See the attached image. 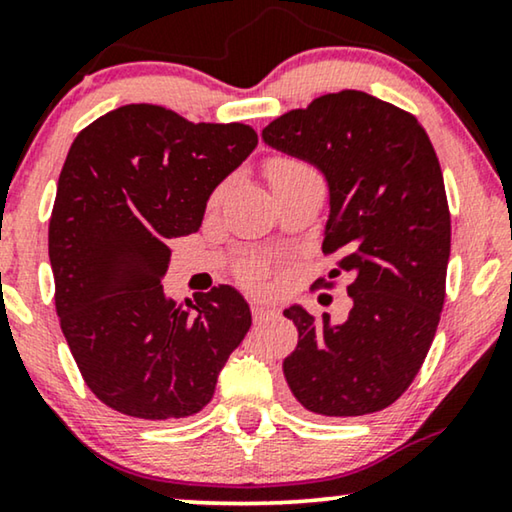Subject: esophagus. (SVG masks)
I'll list each match as a JSON object with an SVG mask.
<instances>
[{
    "mask_svg": "<svg viewBox=\"0 0 512 512\" xmlns=\"http://www.w3.org/2000/svg\"><path fill=\"white\" fill-rule=\"evenodd\" d=\"M250 311H253V320L255 322H262L266 318H271V315L276 313V308L269 306V304H264V301H255V304L250 306Z\"/></svg>",
    "mask_w": 512,
    "mask_h": 512,
    "instance_id": "obj_1",
    "label": "esophagus"
}]
</instances>
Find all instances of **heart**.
Here are the masks:
<instances>
[{
  "mask_svg": "<svg viewBox=\"0 0 512 512\" xmlns=\"http://www.w3.org/2000/svg\"><path fill=\"white\" fill-rule=\"evenodd\" d=\"M304 174H313V169L308 167V164L294 160V157H273V160H269V164H266V176H269V183L271 187L283 183V181H290V178H297V176H304ZM218 190L215 192V199L220 197ZM266 273V266L262 259H246V262L241 264V276L248 280V283H257V280H262Z\"/></svg>",
  "mask_w": 512,
  "mask_h": 512,
  "instance_id": "obj_1",
  "label": "heart"
}]
</instances>
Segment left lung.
Segmentation results:
<instances>
[{
  "instance_id": "left-lung-1",
  "label": "left lung",
  "mask_w": 512,
  "mask_h": 512,
  "mask_svg": "<svg viewBox=\"0 0 512 512\" xmlns=\"http://www.w3.org/2000/svg\"><path fill=\"white\" fill-rule=\"evenodd\" d=\"M262 139L327 178L322 253L338 255L329 278H350L352 308L338 325L301 306L283 311L299 331L287 385L315 415L392 406L420 371L445 301L450 211L436 150L415 115L359 90L280 115Z\"/></svg>"
}]
</instances>
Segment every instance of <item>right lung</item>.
Wrapping results in <instances>:
<instances>
[{"label": "right lung", "mask_w": 512, "mask_h": 512, "mask_svg": "<svg viewBox=\"0 0 512 512\" xmlns=\"http://www.w3.org/2000/svg\"><path fill=\"white\" fill-rule=\"evenodd\" d=\"M255 146L243 122H190L155 104L109 111L71 143L48 227L55 311L85 385L118 413H199L248 334L234 287L178 304L160 280L167 239L197 232L211 192Z\"/></svg>", "instance_id": "add662e5"}]
</instances>
